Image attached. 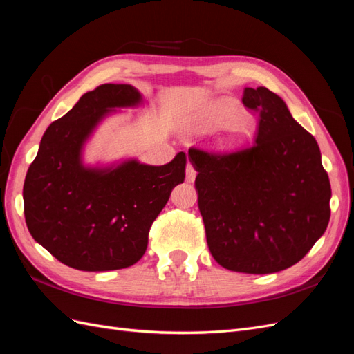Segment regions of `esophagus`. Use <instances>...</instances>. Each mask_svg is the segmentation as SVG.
<instances>
[{
  "label": "esophagus",
  "mask_w": 354,
  "mask_h": 354,
  "mask_svg": "<svg viewBox=\"0 0 354 354\" xmlns=\"http://www.w3.org/2000/svg\"><path fill=\"white\" fill-rule=\"evenodd\" d=\"M195 178H196V169L189 162L186 167V180L189 181V183H192V181H195Z\"/></svg>",
  "instance_id": "esophagus-1"
}]
</instances>
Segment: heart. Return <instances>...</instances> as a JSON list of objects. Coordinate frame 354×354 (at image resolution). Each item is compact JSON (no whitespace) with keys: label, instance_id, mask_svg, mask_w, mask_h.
<instances>
[{"label":"heart","instance_id":"heart-1","mask_svg":"<svg viewBox=\"0 0 354 354\" xmlns=\"http://www.w3.org/2000/svg\"><path fill=\"white\" fill-rule=\"evenodd\" d=\"M255 118L243 111L241 103L233 97H223L214 102L199 122V128L205 133L221 128V142L227 146L248 140L255 131Z\"/></svg>","mask_w":354,"mask_h":354}]
</instances>
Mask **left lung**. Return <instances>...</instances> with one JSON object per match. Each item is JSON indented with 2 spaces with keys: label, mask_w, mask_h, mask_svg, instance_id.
<instances>
[{
  "label": "left lung",
  "mask_w": 354,
  "mask_h": 354,
  "mask_svg": "<svg viewBox=\"0 0 354 354\" xmlns=\"http://www.w3.org/2000/svg\"><path fill=\"white\" fill-rule=\"evenodd\" d=\"M260 112L252 146L229 153L189 149L208 248L232 272L288 269L325 233L330 185L315 137L266 87L245 88Z\"/></svg>",
  "instance_id": "left-lung-1"
}]
</instances>
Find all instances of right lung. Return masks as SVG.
Instances as JSON below:
<instances>
[{
  "label": "right lung",
  "instance_id": "add662e5",
  "mask_svg": "<svg viewBox=\"0 0 354 354\" xmlns=\"http://www.w3.org/2000/svg\"><path fill=\"white\" fill-rule=\"evenodd\" d=\"M140 102V93L128 84H103L85 93L47 128L28 169L26 226L72 269L106 272L136 264L171 190L185 181V152L160 167L136 159L108 168L82 165V146L103 118Z\"/></svg>",
  "mask_w": 354,
  "mask_h": 354
}]
</instances>
